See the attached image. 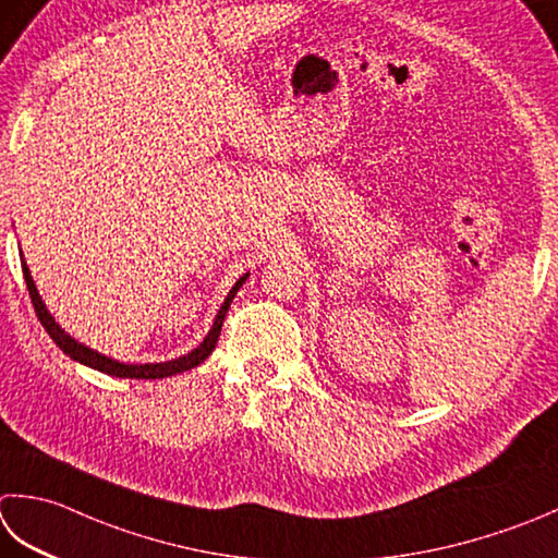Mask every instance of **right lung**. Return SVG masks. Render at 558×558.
<instances>
[{"mask_svg": "<svg viewBox=\"0 0 558 558\" xmlns=\"http://www.w3.org/2000/svg\"><path fill=\"white\" fill-rule=\"evenodd\" d=\"M24 278H26V288H28V294H31V304H33V310H36V316L40 319L43 329H46V331L50 333V338H52L54 343L60 345V351H62L64 355H70L72 360H80V363L98 369V373H106V375H113V377H130V379H161V377H171V375L185 373V369H191V367H198V365L203 363V360L215 351L217 338H220L222 322H225V316H227L229 304H232L234 294L239 292V288H242L244 280H246V276L239 278L236 286H234L232 290H229L225 304H222L220 312H217V316H215V324H213L210 333L205 336V341H203L198 348H195V351H191L189 355H183V357H179V360H169V363L125 365V363H118V360H111V357H106V355H101V353L92 351V348L76 343L74 338H70L68 333H64V331L60 329V326L54 324L52 316L48 314L46 304L40 302V294H38L36 286H33V278H31V272H28L26 264H24Z\"/></svg>", "mask_w": 558, "mask_h": 558, "instance_id": "1", "label": "right lung"}]
</instances>
